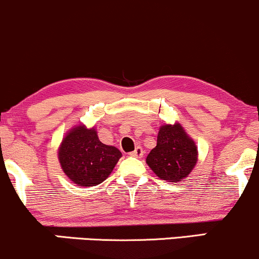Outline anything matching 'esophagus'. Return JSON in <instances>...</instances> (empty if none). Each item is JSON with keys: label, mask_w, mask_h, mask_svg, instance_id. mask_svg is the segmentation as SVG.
I'll return each mask as SVG.
<instances>
[{"label": "esophagus", "mask_w": 259, "mask_h": 259, "mask_svg": "<svg viewBox=\"0 0 259 259\" xmlns=\"http://www.w3.org/2000/svg\"><path fill=\"white\" fill-rule=\"evenodd\" d=\"M130 156L136 157V158H141V157L144 156V150H142V148L140 147V146H138V147L135 148V150L133 151L132 153H130Z\"/></svg>", "instance_id": "esophagus-1"}]
</instances>
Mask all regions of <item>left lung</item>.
<instances>
[{
    "mask_svg": "<svg viewBox=\"0 0 259 259\" xmlns=\"http://www.w3.org/2000/svg\"><path fill=\"white\" fill-rule=\"evenodd\" d=\"M197 162V147L179 123L162 125L157 146L148 153L146 163L162 180L178 183L191 173Z\"/></svg>",
    "mask_w": 259,
    "mask_h": 259,
    "instance_id": "1",
    "label": "left lung"
}]
</instances>
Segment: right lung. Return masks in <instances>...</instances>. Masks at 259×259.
Wrapping results in <instances>:
<instances>
[{"mask_svg":"<svg viewBox=\"0 0 259 259\" xmlns=\"http://www.w3.org/2000/svg\"><path fill=\"white\" fill-rule=\"evenodd\" d=\"M121 157L114 146L102 144L95 127L70 129L58 150L63 171L79 186H96L106 180Z\"/></svg>","mask_w":259,"mask_h":259,"instance_id":"right-lung-1","label":"right lung"}]
</instances>
